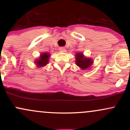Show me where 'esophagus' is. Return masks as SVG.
Returning <instances> with one entry per match:
<instances>
[{
  "label": "esophagus",
  "mask_w": 130,
  "mask_h": 130,
  "mask_svg": "<svg viewBox=\"0 0 130 130\" xmlns=\"http://www.w3.org/2000/svg\"><path fill=\"white\" fill-rule=\"evenodd\" d=\"M59 51H60V52H65L66 51V49L63 47H60V48H59Z\"/></svg>",
  "instance_id": "obj_1"
}]
</instances>
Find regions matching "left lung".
Returning a JSON list of instances; mask_svg holds the SVG:
<instances>
[{"mask_svg":"<svg viewBox=\"0 0 130 130\" xmlns=\"http://www.w3.org/2000/svg\"><path fill=\"white\" fill-rule=\"evenodd\" d=\"M75 63L82 70H87L91 67L93 63V60L92 58L86 57L83 53H78L75 54Z\"/></svg>","mask_w":130,"mask_h":130,"instance_id":"1","label":"left lung"}]
</instances>
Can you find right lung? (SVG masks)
<instances>
[{
    "label": "right lung",
    "mask_w": 130,
    "mask_h": 130,
    "mask_svg": "<svg viewBox=\"0 0 130 130\" xmlns=\"http://www.w3.org/2000/svg\"><path fill=\"white\" fill-rule=\"evenodd\" d=\"M50 54L48 53H43L40 54L38 59L35 60V64H36L37 67L38 68H41L46 66L49 63L50 60Z\"/></svg>",
    "instance_id": "add662e5"
}]
</instances>
